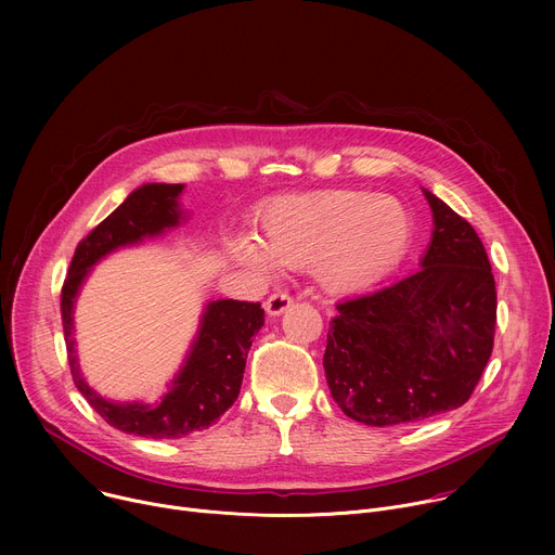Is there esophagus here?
<instances>
[{
  "label": "esophagus",
  "mask_w": 555,
  "mask_h": 555,
  "mask_svg": "<svg viewBox=\"0 0 555 555\" xmlns=\"http://www.w3.org/2000/svg\"><path fill=\"white\" fill-rule=\"evenodd\" d=\"M292 302H294V298H292L287 292H276V294H272V296L266 300V311H268L270 315H279V313H283Z\"/></svg>",
  "instance_id": "esophagus-1"
}]
</instances>
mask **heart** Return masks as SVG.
Returning <instances> with one entry per match:
<instances>
[{
    "mask_svg": "<svg viewBox=\"0 0 555 555\" xmlns=\"http://www.w3.org/2000/svg\"><path fill=\"white\" fill-rule=\"evenodd\" d=\"M411 215L392 197L369 191H323L285 197L268 208L263 246L246 236L230 242L232 255L255 270L313 266L334 289L366 287L402 257Z\"/></svg>",
    "mask_w": 555,
    "mask_h": 555,
    "instance_id": "1",
    "label": "heart"
}]
</instances>
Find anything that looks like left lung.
I'll use <instances>...</instances> for the list:
<instances>
[{
  "label": "left lung",
  "instance_id": "obj_1",
  "mask_svg": "<svg viewBox=\"0 0 555 555\" xmlns=\"http://www.w3.org/2000/svg\"><path fill=\"white\" fill-rule=\"evenodd\" d=\"M433 242L422 268L336 305L323 358L332 398L366 426L463 406L492 356L496 283L483 242L424 189Z\"/></svg>",
  "mask_w": 555,
  "mask_h": 555
}]
</instances>
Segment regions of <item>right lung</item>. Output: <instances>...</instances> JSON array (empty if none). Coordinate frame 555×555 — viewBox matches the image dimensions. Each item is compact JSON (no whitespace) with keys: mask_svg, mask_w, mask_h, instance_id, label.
Masks as SVG:
<instances>
[{"mask_svg":"<svg viewBox=\"0 0 555 555\" xmlns=\"http://www.w3.org/2000/svg\"><path fill=\"white\" fill-rule=\"evenodd\" d=\"M182 184H144L133 191L86 240L78 242L61 287V319L67 362L76 388L114 428L151 439H180L215 424L240 398L253 336L263 327L261 302L212 300L202 319L199 336L173 388L160 404H114L96 395L78 371L72 338V307L88 270L107 253L153 236L180 221Z\"/></svg>","mask_w":555,"mask_h":555,"instance_id":"add662e5","label":"right lung"}]
</instances>
